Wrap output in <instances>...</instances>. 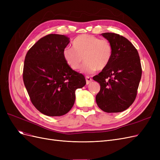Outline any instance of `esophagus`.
I'll return each mask as SVG.
<instances>
[{"label": "esophagus", "instance_id": "1", "mask_svg": "<svg viewBox=\"0 0 160 160\" xmlns=\"http://www.w3.org/2000/svg\"><path fill=\"white\" fill-rule=\"evenodd\" d=\"M85 79H86V83H87V85L89 84V83H91V82L92 81H93V80H92L91 78H90L89 77H86Z\"/></svg>", "mask_w": 160, "mask_h": 160}]
</instances>
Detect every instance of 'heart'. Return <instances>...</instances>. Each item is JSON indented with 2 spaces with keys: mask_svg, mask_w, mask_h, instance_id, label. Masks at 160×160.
Here are the masks:
<instances>
[{
  "mask_svg": "<svg viewBox=\"0 0 160 160\" xmlns=\"http://www.w3.org/2000/svg\"><path fill=\"white\" fill-rule=\"evenodd\" d=\"M113 53V45L109 40L83 34L75 38L72 47L65 48L62 55L67 65L74 71L80 68L84 59L85 62L81 67V72L91 74L98 69L102 71L108 67Z\"/></svg>",
  "mask_w": 160,
  "mask_h": 160,
  "instance_id": "obj_1",
  "label": "heart"
}]
</instances>
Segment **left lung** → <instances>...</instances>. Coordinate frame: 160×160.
<instances>
[{
    "label": "left lung",
    "instance_id": "8db88e82",
    "mask_svg": "<svg viewBox=\"0 0 160 160\" xmlns=\"http://www.w3.org/2000/svg\"><path fill=\"white\" fill-rule=\"evenodd\" d=\"M102 36L111 42L113 53L108 67L93 77L101 86L96 103L105 112H122L136 98L142 73L141 62L137 49L126 38L113 32Z\"/></svg>",
    "mask_w": 160,
    "mask_h": 160
}]
</instances>
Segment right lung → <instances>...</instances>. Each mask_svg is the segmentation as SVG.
<instances>
[{"mask_svg":"<svg viewBox=\"0 0 160 160\" xmlns=\"http://www.w3.org/2000/svg\"><path fill=\"white\" fill-rule=\"evenodd\" d=\"M65 35L50 34L28 51L22 79L31 101L44 115L61 116L74 105L75 91L86 84L83 75L67 65L62 51L69 43Z\"/></svg>","mask_w":160,"mask_h":160,"instance_id":"right-lung-1","label":"right lung"}]
</instances>
